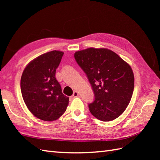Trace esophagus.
<instances>
[{"mask_svg": "<svg viewBox=\"0 0 160 160\" xmlns=\"http://www.w3.org/2000/svg\"><path fill=\"white\" fill-rule=\"evenodd\" d=\"M78 96H79V94H78V93L77 92V91H74L72 96H71V98H75L78 97Z\"/></svg>", "mask_w": 160, "mask_h": 160, "instance_id": "1", "label": "esophagus"}]
</instances>
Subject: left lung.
I'll list each match as a JSON object with an SVG mask.
<instances>
[{
  "mask_svg": "<svg viewBox=\"0 0 160 160\" xmlns=\"http://www.w3.org/2000/svg\"><path fill=\"white\" fill-rule=\"evenodd\" d=\"M86 73L94 93L89 111L102 121H111L123 113L134 89L131 67L117 53L104 48H88L74 54Z\"/></svg>",
  "mask_w": 160,
  "mask_h": 160,
  "instance_id": "8db88e82",
  "label": "left lung"
}]
</instances>
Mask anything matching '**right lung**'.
Instances as JSON below:
<instances>
[{"mask_svg":"<svg viewBox=\"0 0 160 160\" xmlns=\"http://www.w3.org/2000/svg\"><path fill=\"white\" fill-rule=\"evenodd\" d=\"M64 53L52 51L37 57L24 69L20 80L22 96L30 112L40 120L58 119L69 104L56 78Z\"/></svg>","mask_w":160,"mask_h":160,"instance_id":"1","label":"right lung"}]
</instances>
